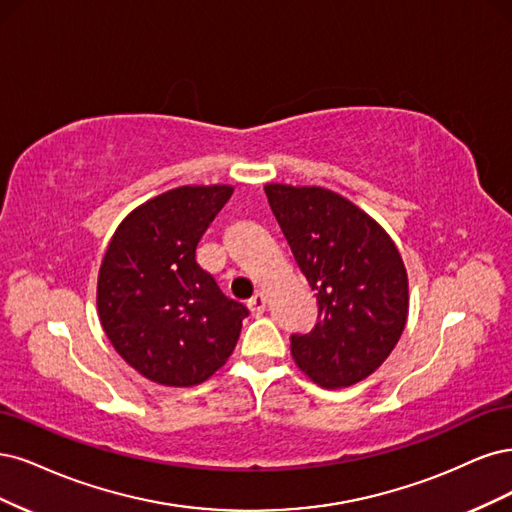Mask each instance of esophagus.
I'll list each match as a JSON object with an SVG mask.
<instances>
[{"instance_id": "esophagus-1", "label": "esophagus", "mask_w": 512, "mask_h": 512, "mask_svg": "<svg viewBox=\"0 0 512 512\" xmlns=\"http://www.w3.org/2000/svg\"><path fill=\"white\" fill-rule=\"evenodd\" d=\"M249 310L253 312L255 317L263 315V310H266V298H263V293H255L253 298L249 300Z\"/></svg>"}]
</instances>
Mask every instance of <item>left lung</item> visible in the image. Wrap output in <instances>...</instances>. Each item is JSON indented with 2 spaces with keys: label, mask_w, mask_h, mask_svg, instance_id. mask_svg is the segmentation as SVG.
Segmentation results:
<instances>
[{
  "label": "left lung",
  "mask_w": 512,
  "mask_h": 512,
  "mask_svg": "<svg viewBox=\"0 0 512 512\" xmlns=\"http://www.w3.org/2000/svg\"><path fill=\"white\" fill-rule=\"evenodd\" d=\"M266 195L319 308L315 327L289 338L295 364L325 389L364 381L406 325L408 278L398 249L334 191L268 185Z\"/></svg>",
  "instance_id": "left-lung-1"
}]
</instances>
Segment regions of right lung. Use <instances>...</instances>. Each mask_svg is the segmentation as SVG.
<instances>
[{
  "label": "right lung",
  "instance_id": "obj_1",
  "mask_svg": "<svg viewBox=\"0 0 512 512\" xmlns=\"http://www.w3.org/2000/svg\"><path fill=\"white\" fill-rule=\"evenodd\" d=\"M232 193L227 185L161 193L108 244L97 278L102 327L127 364L159 385L204 383L232 355L249 317L195 259Z\"/></svg>",
  "mask_w": 512,
  "mask_h": 512
}]
</instances>
